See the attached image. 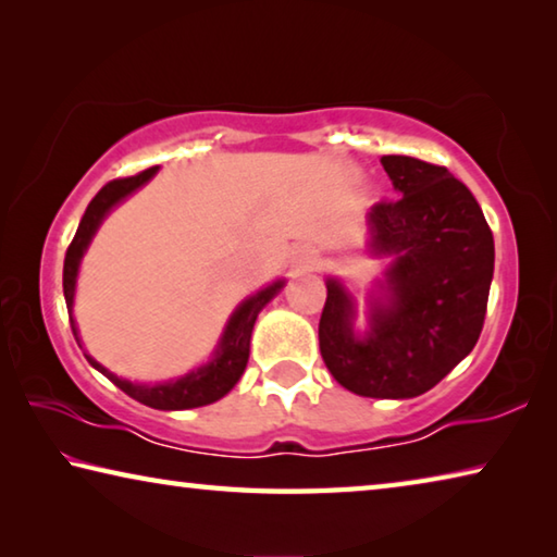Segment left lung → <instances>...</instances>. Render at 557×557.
Returning a JSON list of instances; mask_svg holds the SVG:
<instances>
[{"instance_id": "8db88e82", "label": "left lung", "mask_w": 557, "mask_h": 557, "mask_svg": "<svg viewBox=\"0 0 557 557\" xmlns=\"http://www.w3.org/2000/svg\"><path fill=\"white\" fill-rule=\"evenodd\" d=\"M395 199L371 209V248L393 256L388 305L371 332L354 334L351 297L326 282L319 348L326 369L363 398H414L445 379L476 346L494 277V235L469 188L414 157L381 159Z\"/></svg>"}]
</instances>
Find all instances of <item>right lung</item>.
<instances>
[{
	"mask_svg": "<svg viewBox=\"0 0 557 557\" xmlns=\"http://www.w3.org/2000/svg\"><path fill=\"white\" fill-rule=\"evenodd\" d=\"M157 166H149L145 172H139L135 176H125V178H112L106 186L96 194V199L88 203L86 213H83L78 231H75L73 240L65 250V260H63V295H65V307H69V317H71V329L75 342L81 346L78 332H75V322H73V292H75V275H78V262L86 252L88 243L92 238V233L98 231L100 221L106 219V213L112 209V206L120 203L127 194L135 191L143 184H147L149 178L154 176ZM282 287V282H275V285L265 287L258 292L256 297L245 299L243 305L235 309V314L231 317L228 326H225L223 338L219 351H215V358L211 363L201 366L199 371L184 375V379L172 381V383H157V385H139V383H129L122 381L117 375H112L108 369L96 361V358H88V363L92 369H98L102 375L117 385L122 393H127L129 398H135L137 403L149 405L154 410H186V408H201V405L215 403L228 393L245 371V363H248V354H250V334L252 326H256V319L260 314V309L268 305V301L275 297V292Z\"/></svg>",
	"mask_w": 557,
	"mask_h": 557,
	"instance_id": "add662e5",
	"label": "right lung"
}]
</instances>
